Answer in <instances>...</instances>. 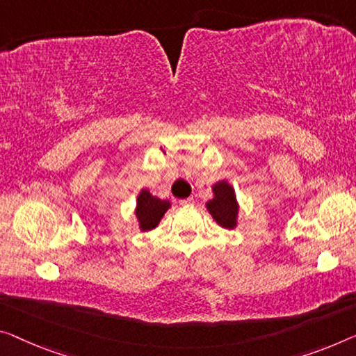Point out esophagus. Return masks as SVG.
Here are the masks:
<instances>
[{
	"label": "esophagus",
	"mask_w": 356,
	"mask_h": 356,
	"mask_svg": "<svg viewBox=\"0 0 356 356\" xmlns=\"http://www.w3.org/2000/svg\"><path fill=\"white\" fill-rule=\"evenodd\" d=\"M193 203H195V200L192 198V196H190V198H185V200L180 201V204H182V206H192Z\"/></svg>",
	"instance_id": "esophagus-1"
}]
</instances>
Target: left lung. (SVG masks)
I'll use <instances>...</instances> for the list:
<instances>
[{
  "label": "left lung",
  "mask_w": 356,
  "mask_h": 356,
  "mask_svg": "<svg viewBox=\"0 0 356 356\" xmlns=\"http://www.w3.org/2000/svg\"><path fill=\"white\" fill-rule=\"evenodd\" d=\"M212 198L206 201V209L211 214L216 224L222 229L233 230L238 227V214H240V204H238L235 188L229 180L222 179L211 187Z\"/></svg>",
  "instance_id": "1"
}]
</instances>
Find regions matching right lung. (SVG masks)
<instances>
[{"label":"right lung","mask_w":356,"mask_h":356,"mask_svg":"<svg viewBox=\"0 0 356 356\" xmlns=\"http://www.w3.org/2000/svg\"><path fill=\"white\" fill-rule=\"evenodd\" d=\"M171 208V201L161 200L158 196L152 195L148 188H142L139 195H137L136 201V219L139 224L140 232H150L156 229L160 224L163 216L166 214V211Z\"/></svg>","instance_id":"right-lung-1"}]
</instances>
